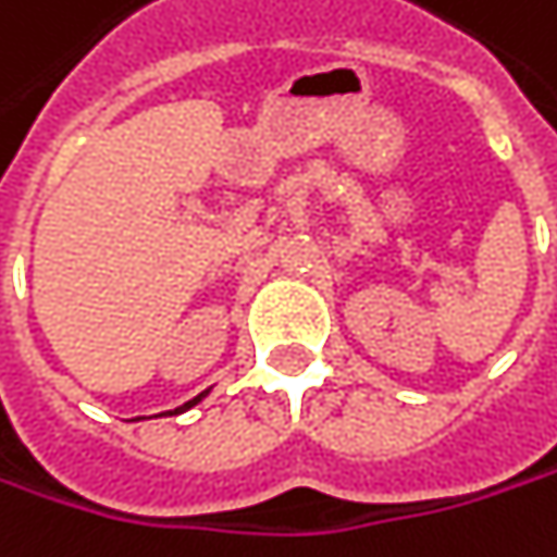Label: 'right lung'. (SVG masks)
Masks as SVG:
<instances>
[{
    "instance_id": "right-lung-1",
    "label": "right lung",
    "mask_w": 557,
    "mask_h": 557,
    "mask_svg": "<svg viewBox=\"0 0 557 557\" xmlns=\"http://www.w3.org/2000/svg\"><path fill=\"white\" fill-rule=\"evenodd\" d=\"M203 395H207V392H203ZM203 395H197V398H194V401H187V404H182V407H178V410H187V407H194V404L200 401V398H203ZM178 410H175V413H178Z\"/></svg>"
}]
</instances>
